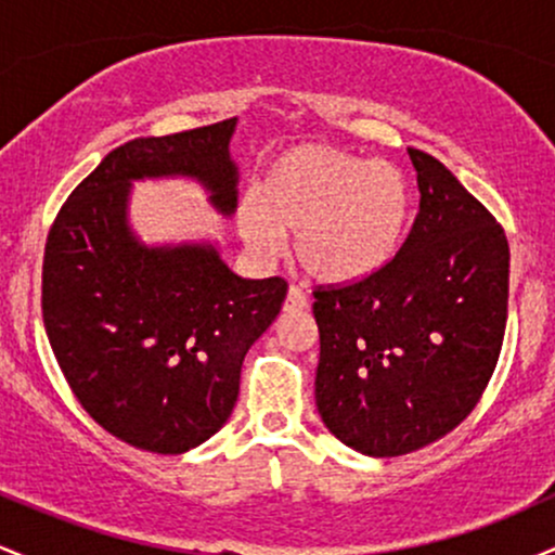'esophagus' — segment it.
<instances>
[{"label":"esophagus","instance_id":"1","mask_svg":"<svg viewBox=\"0 0 555 555\" xmlns=\"http://www.w3.org/2000/svg\"><path fill=\"white\" fill-rule=\"evenodd\" d=\"M305 308H308V297H305L297 286H289V292H286V299H284L286 313H299V310Z\"/></svg>","mask_w":555,"mask_h":555}]
</instances>
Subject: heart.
Returning <instances> with one entry per match:
<instances>
[{"label": "heart", "mask_w": 555, "mask_h": 555, "mask_svg": "<svg viewBox=\"0 0 555 555\" xmlns=\"http://www.w3.org/2000/svg\"><path fill=\"white\" fill-rule=\"evenodd\" d=\"M410 219L412 190L399 167L305 143L273 158L237 227L258 256L279 250V234H297L295 258L310 279L354 284L397 256Z\"/></svg>", "instance_id": "obj_1"}]
</instances>
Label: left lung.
<instances>
[{
  "mask_svg": "<svg viewBox=\"0 0 555 555\" xmlns=\"http://www.w3.org/2000/svg\"><path fill=\"white\" fill-rule=\"evenodd\" d=\"M420 211L378 273L318 286L315 406L367 456L423 449L462 423L499 362L508 242L499 221L438 158L410 149Z\"/></svg>",
  "mask_w": 555,
  "mask_h": 555,
  "instance_id": "1",
  "label": "left lung"
}]
</instances>
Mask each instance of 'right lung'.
Instances as JSON below:
<instances>
[{"label": "right lung", "instance_id": "1", "mask_svg": "<svg viewBox=\"0 0 555 555\" xmlns=\"http://www.w3.org/2000/svg\"><path fill=\"white\" fill-rule=\"evenodd\" d=\"M237 119L114 149L56 214L43 250L49 344L82 410L154 454H184L227 423L247 349L282 310V276L242 279L211 242L145 245L135 180L190 177L221 216L237 208Z\"/></svg>", "mask_w": 555, "mask_h": 555}]
</instances>
